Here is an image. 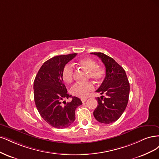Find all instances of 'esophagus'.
Wrapping results in <instances>:
<instances>
[{
    "mask_svg": "<svg viewBox=\"0 0 159 159\" xmlns=\"http://www.w3.org/2000/svg\"><path fill=\"white\" fill-rule=\"evenodd\" d=\"M86 100H87V98H82L81 101H82V102H85L86 101Z\"/></svg>",
    "mask_w": 159,
    "mask_h": 159,
    "instance_id": "34e87169",
    "label": "esophagus"
}]
</instances>
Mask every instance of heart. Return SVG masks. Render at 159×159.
Segmentation results:
<instances>
[{"label":"heart","mask_w":159,"mask_h":159,"mask_svg":"<svg viewBox=\"0 0 159 159\" xmlns=\"http://www.w3.org/2000/svg\"><path fill=\"white\" fill-rule=\"evenodd\" d=\"M79 65L83 66L89 71L88 78L96 82H100L104 79L106 70L102 66H98L96 61L90 57H86L79 61ZM74 67L72 65L66 64L63 69L62 78L66 83H70L74 79ZM94 89V84L91 82L88 83H76L70 89V93L79 98H84Z\"/></svg>","instance_id":"1"}]
</instances>
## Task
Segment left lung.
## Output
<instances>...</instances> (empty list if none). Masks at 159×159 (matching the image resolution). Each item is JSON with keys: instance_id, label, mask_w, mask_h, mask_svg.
Returning a JSON list of instances; mask_svg holds the SVG:
<instances>
[{"instance_id": "8db88e82", "label": "left lung", "mask_w": 159, "mask_h": 159, "mask_svg": "<svg viewBox=\"0 0 159 159\" xmlns=\"http://www.w3.org/2000/svg\"><path fill=\"white\" fill-rule=\"evenodd\" d=\"M102 60L106 67V76L96 92L105 94L96 98L98 105L93 112L96 120L109 124L118 120L125 110L129 95V83L125 70L116 61L104 53H91Z\"/></svg>"}]
</instances>
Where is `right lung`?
Returning <instances> with one entry per match:
<instances>
[{
    "label": "right lung",
    "instance_id": "right-lung-1",
    "mask_svg": "<svg viewBox=\"0 0 159 159\" xmlns=\"http://www.w3.org/2000/svg\"><path fill=\"white\" fill-rule=\"evenodd\" d=\"M77 53L55 56L46 61L41 66L34 82V101L42 118L53 127H68L75 120V110L81 105L77 97L67 94L62 71L65 65ZM72 98L70 102L62 105L64 98Z\"/></svg>",
    "mask_w": 159,
    "mask_h": 159
}]
</instances>
